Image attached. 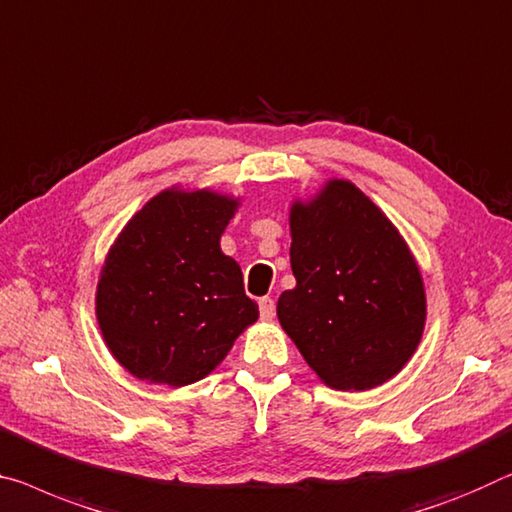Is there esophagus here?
<instances>
[{"label":"esophagus","mask_w":512,"mask_h":512,"mask_svg":"<svg viewBox=\"0 0 512 512\" xmlns=\"http://www.w3.org/2000/svg\"><path fill=\"white\" fill-rule=\"evenodd\" d=\"M258 311H261V320H272L274 318L272 297H261V300H258Z\"/></svg>","instance_id":"obj_1"}]
</instances>
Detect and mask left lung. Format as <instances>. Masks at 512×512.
I'll return each instance as SVG.
<instances>
[{"label":"left lung","instance_id":"obj_1","mask_svg":"<svg viewBox=\"0 0 512 512\" xmlns=\"http://www.w3.org/2000/svg\"><path fill=\"white\" fill-rule=\"evenodd\" d=\"M290 267L277 316L327 387L366 391L400 373L426 327V290L387 215L350 183L327 180L290 208Z\"/></svg>","mask_w":512,"mask_h":512}]
</instances>
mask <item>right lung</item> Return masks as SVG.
I'll return each mask as SVG.
<instances>
[{"instance_id":"obj_1","label":"right lung","mask_w":512,"mask_h":512,"mask_svg":"<svg viewBox=\"0 0 512 512\" xmlns=\"http://www.w3.org/2000/svg\"><path fill=\"white\" fill-rule=\"evenodd\" d=\"M240 199L164 190L128 224L100 270L96 318L114 359L139 380L185 387L222 364L258 320L240 265L219 238Z\"/></svg>"}]
</instances>
